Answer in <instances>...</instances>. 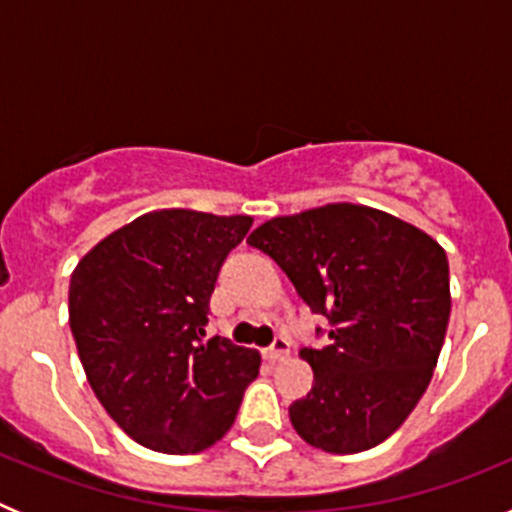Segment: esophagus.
<instances>
[{
	"instance_id": "esophagus-1",
	"label": "esophagus",
	"mask_w": 512,
	"mask_h": 512,
	"mask_svg": "<svg viewBox=\"0 0 512 512\" xmlns=\"http://www.w3.org/2000/svg\"><path fill=\"white\" fill-rule=\"evenodd\" d=\"M264 356L266 359H271V361H279V359H284V356H289V341L284 336H277L274 338V341L269 343V346L264 348Z\"/></svg>"
}]
</instances>
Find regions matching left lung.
<instances>
[{
	"label": "left lung",
	"instance_id": "obj_1",
	"mask_svg": "<svg viewBox=\"0 0 512 512\" xmlns=\"http://www.w3.org/2000/svg\"><path fill=\"white\" fill-rule=\"evenodd\" d=\"M330 323L305 346L315 384L289 405L310 446L356 454L405 423L431 382L451 315L449 261L431 235L387 212L325 205L248 235Z\"/></svg>",
	"mask_w": 512,
	"mask_h": 512
}]
</instances>
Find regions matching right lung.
Instances as JSON below:
<instances>
[{"label": "right lung", "mask_w": 512, "mask_h": 512, "mask_svg": "<svg viewBox=\"0 0 512 512\" xmlns=\"http://www.w3.org/2000/svg\"><path fill=\"white\" fill-rule=\"evenodd\" d=\"M251 217L158 210L107 235L71 274L69 323L110 418L161 454H197L228 433L259 377L253 348L205 341L220 266Z\"/></svg>", "instance_id": "obj_1"}]
</instances>
